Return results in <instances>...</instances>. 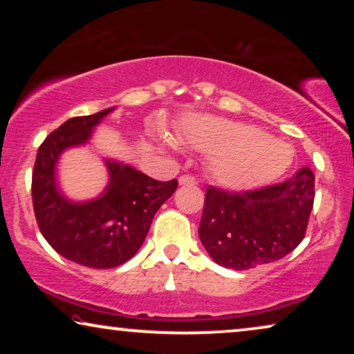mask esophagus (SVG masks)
Wrapping results in <instances>:
<instances>
[{"label": "esophagus", "mask_w": 354, "mask_h": 354, "mask_svg": "<svg viewBox=\"0 0 354 354\" xmlns=\"http://www.w3.org/2000/svg\"><path fill=\"white\" fill-rule=\"evenodd\" d=\"M178 185H196V180L192 176L178 177Z\"/></svg>", "instance_id": "1"}]
</instances>
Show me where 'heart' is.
<instances>
[{
  "mask_svg": "<svg viewBox=\"0 0 354 354\" xmlns=\"http://www.w3.org/2000/svg\"><path fill=\"white\" fill-rule=\"evenodd\" d=\"M180 140L209 158L207 169L217 185L232 192L259 188L292 166L288 143L254 125L214 115H195L180 127Z\"/></svg>",
  "mask_w": 354,
  "mask_h": 354,
  "instance_id": "b5f03b06",
  "label": "heart"
}]
</instances>
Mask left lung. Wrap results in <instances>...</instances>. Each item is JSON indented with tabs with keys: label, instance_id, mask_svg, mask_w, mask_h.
Returning <instances> with one entry per match:
<instances>
[{
	"label": "left lung",
	"instance_id": "obj_1",
	"mask_svg": "<svg viewBox=\"0 0 354 354\" xmlns=\"http://www.w3.org/2000/svg\"><path fill=\"white\" fill-rule=\"evenodd\" d=\"M314 203V176L303 167L288 180L246 193L209 187L198 235L222 268L246 270L274 263L304 239Z\"/></svg>",
	"mask_w": 354,
	"mask_h": 354
}]
</instances>
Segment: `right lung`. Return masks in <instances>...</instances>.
Here are the masks:
<instances>
[{
    "label": "right lung",
    "mask_w": 354,
    "mask_h": 354,
    "mask_svg": "<svg viewBox=\"0 0 354 354\" xmlns=\"http://www.w3.org/2000/svg\"><path fill=\"white\" fill-rule=\"evenodd\" d=\"M114 109L66 120L38 148L32 176L33 209L45 240L66 259L93 269L127 263L143 245L156 211L177 188L176 178L154 180L130 164L104 158L108 183L98 196L66 195L59 182L61 156L88 145Z\"/></svg>",
    "instance_id": "1"
}]
</instances>
